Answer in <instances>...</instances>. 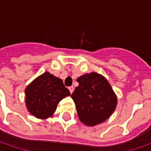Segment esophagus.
<instances>
[{
	"label": "esophagus",
	"instance_id": "obj_1",
	"mask_svg": "<svg viewBox=\"0 0 151 151\" xmlns=\"http://www.w3.org/2000/svg\"><path fill=\"white\" fill-rule=\"evenodd\" d=\"M74 89H75V88H74V86H72L69 87V90H70V93H72L73 91H74Z\"/></svg>",
	"mask_w": 151,
	"mask_h": 151
}]
</instances>
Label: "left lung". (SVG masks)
<instances>
[{
	"instance_id": "8db88e82",
	"label": "left lung",
	"mask_w": 151,
	"mask_h": 151,
	"mask_svg": "<svg viewBox=\"0 0 151 151\" xmlns=\"http://www.w3.org/2000/svg\"><path fill=\"white\" fill-rule=\"evenodd\" d=\"M79 86L71 95L81 122L95 126L108 119L117 105L111 86L101 75L92 72L77 79Z\"/></svg>"
}]
</instances>
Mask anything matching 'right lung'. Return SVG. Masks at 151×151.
<instances>
[{
  "mask_svg": "<svg viewBox=\"0 0 151 151\" xmlns=\"http://www.w3.org/2000/svg\"><path fill=\"white\" fill-rule=\"evenodd\" d=\"M26 106L29 113L38 119L52 116L60 101L70 95L62 80L49 72L36 78L25 90Z\"/></svg>",
  "mask_w": 151,
  "mask_h": 151,
  "instance_id": "add662e5",
  "label": "right lung"
}]
</instances>
